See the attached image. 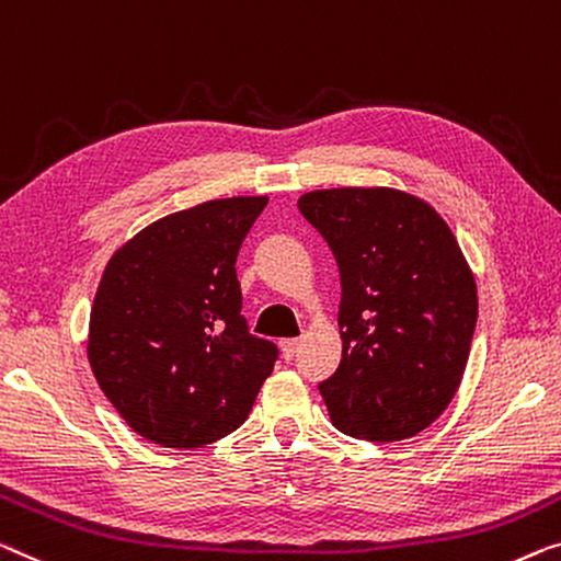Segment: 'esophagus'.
<instances>
[{"label":"esophagus","instance_id":"esophagus-1","mask_svg":"<svg viewBox=\"0 0 561 561\" xmlns=\"http://www.w3.org/2000/svg\"><path fill=\"white\" fill-rule=\"evenodd\" d=\"M297 347H299V340H297V337L282 340V355H284V357H287V360H291V357H295V353H297Z\"/></svg>","mask_w":561,"mask_h":561}]
</instances>
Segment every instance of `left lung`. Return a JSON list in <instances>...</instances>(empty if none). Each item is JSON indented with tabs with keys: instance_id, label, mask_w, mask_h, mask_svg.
Masks as SVG:
<instances>
[{
	"instance_id": "1",
	"label": "left lung",
	"mask_w": 561,
	"mask_h": 561,
	"mask_svg": "<svg viewBox=\"0 0 561 561\" xmlns=\"http://www.w3.org/2000/svg\"><path fill=\"white\" fill-rule=\"evenodd\" d=\"M299 211L340 270L342 360L320 396L353 438L428 428L461 386L479 295L454 231L423 198L386 186L320 188Z\"/></svg>"
}]
</instances>
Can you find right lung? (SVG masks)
Here are the masks:
<instances>
[{
  "instance_id": "obj_1",
  "label": "right lung",
  "mask_w": 561,
  "mask_h": 561,
  "mask_svg": "<svg viewBox=\"0 0 561 561\" xmlns=\"http://www.w3.org/2000/svg\"><path fill=\"white\" fill-rule=\"evenodd\" d=\"M266 196L163 216L111 256L90 309L88 360L138 436L201 448L237 431L277 345L249 334L237 254Z\"/></svg>"
}]
</instances>
